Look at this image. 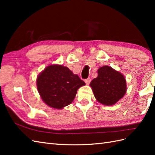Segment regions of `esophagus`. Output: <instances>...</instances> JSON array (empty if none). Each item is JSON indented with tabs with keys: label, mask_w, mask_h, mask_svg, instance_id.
Here are the masks:
<instances>
[{
	"label": "esophagus",
	"mask_w": 155,
	"mask_h": 155,
	"mask_svg": "<svg viewBox=\"0 0 155 155\" xmlns=\"http://www.w3.org/2000/svg\"><path fill=\"white\" fill-rule=\"evenodd\" d=\"M91 78H87V79L84 80V82H85V83H86L87 84H89L90 83H91Z\"/></svg>",
	"instance_id": "obj_1"
}]
</instances>
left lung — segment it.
I'll use <instances>...</instances> for the list:
<instances>
[{
    "instance_id": "8db88e82",
    "label": "left lung",
    "mask_w": 155,
    "mask_h": 155,
    "mask_svg": "<svg viewBox=\"0 0 155 155\" xmlns=\"http://www.w3.org/2000/svg\"><path fill=\"white\" fill-rule=\"evenodd\" d=\"M95 98L105 105H113L126 93L124 76L113 68L104 66L98 70V77L91 82Z\"/></svg>"
}]
</instances>
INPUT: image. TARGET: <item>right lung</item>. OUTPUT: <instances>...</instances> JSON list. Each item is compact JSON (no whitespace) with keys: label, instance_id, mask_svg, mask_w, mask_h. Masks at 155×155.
Wrapping results in <instances>:
<instances>
[{"label":"right lung","instance_id":"1","mask_svg":"<svg viewBox=\"0 0 155 155\" xmlns=\"http://www.w3.org/2000/svg\"><path fill=\"white\" fill-rule=\"evenodd\" d=\"M85 83L77 74L62 65H50L38 76L37 85L42 101L49 107L61 109L70 104L77 90Z\"/></svg>","mask_w":155,"mask_h":155}]
</instances>
